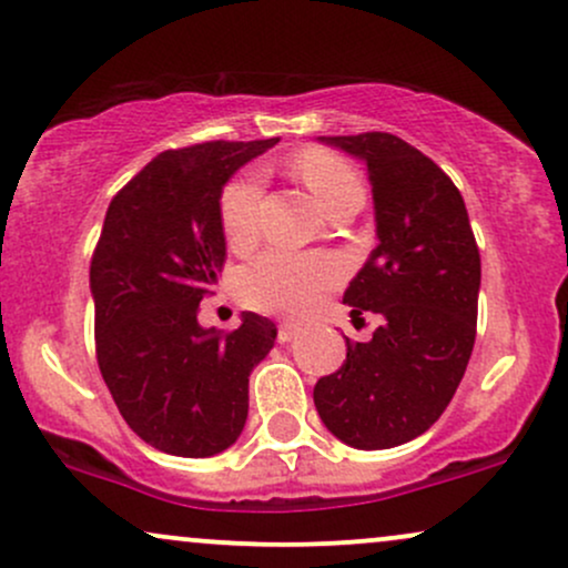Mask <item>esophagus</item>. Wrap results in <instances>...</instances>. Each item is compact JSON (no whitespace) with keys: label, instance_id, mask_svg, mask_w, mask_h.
<instances>
[{"label":"esophagus","instance_id":"obj_1","mask_svg":"<svg viewBox=\"0 0 568 568\" xmlns=\"http://www.w3.org/2000/svg\"><path fill=\"white\" fill-rule=\"evenodd\" d=\"M298 334H302V325L298 323H291V321H283L277 325V338L280 342H291V338H296Z\"/></svg>","mask_w":568,"mask_h":568}]
</instances>
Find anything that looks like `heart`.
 Segmentation results:
<instances>
[{
  "mask_svg": "<svg viewBox=\"0 0 568 568\" xmlns=\"http://www.w3.org/2000/svg\"><path fill=\"white\" fill-rule=\"evenodd\" d=\"M296 173L325 207L349 186H361L355 171L328 152H304L293 162ZM262 211V175L247 171L221 194V226L234 247L253 243ZM344 270L336 258L323 253L266 251L240 272L237 293L253 310L302 315L321 302V296L342 280Z\"/></svg>",
  "mask_w": 568,
  "mask_h": 568,
  "instance_id": "b5f03b06",
  "label": "heart"
}]
</instances>
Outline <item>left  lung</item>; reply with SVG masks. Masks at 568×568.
<instances>
[{
    "label": "left lung",
    "mask_w": 568,
    "mask_h": 568,
    "mask_svg": "<svg viewBox=\"0 0 568 568\" xmlns=\"http://www.w3.org/2000/svg\"><path fill=\"white\" fill-rule=\"evenodd\" d=\"M368 168L379 245L344 291L352 317L379 315L371 342L315 384V408L363 452L427 433L459 387L478 323L480 253L454 181L393 133L321 135Z\"/></svg>",
    "instance_id": "left-lung-1"
}]
</instances>
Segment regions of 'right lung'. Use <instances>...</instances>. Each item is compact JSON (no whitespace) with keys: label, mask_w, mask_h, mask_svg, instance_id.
I'll return each mask as SVG.
<instances>
[{"label":"right lung","mask_w":568,"mask_h":568,"mask_svg":"<svg viewBox=\"0 0 568 568\" xmlns=\"http://www.w3.org/2000/svg\"><path fill=\"white\" fill-rule=\"evenodd\" d=\"M277 139L171 149L116 192L90 293L103 382L130 429L173 456L221 454L243 433L247 376L275 347V323L243 312L232 334L202 328L200 302L226 258L221 192Z\"/></svg>","instance_id":"obj_1"}]
</instances>
